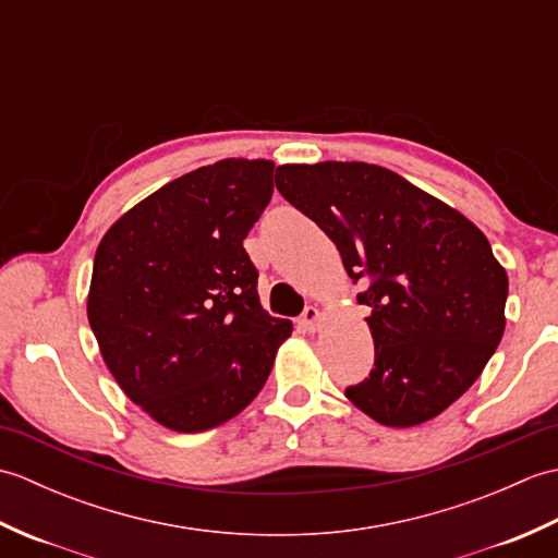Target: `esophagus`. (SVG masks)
I'll list each match as a JSON object with an SVG mask.
<instances>
[{
	"label": "esophagus",
	"mask_w": 558,
	"mask_h": 558,
	"mask_svg": "<svg viewBox=\"0 0 558 558\" xmlns=\"http://www.w3.org/2000/svg\"><path fill=\"white\" fill-rule=\"evenodd\" d=\"M318 324H322V312H318L316 306H306L302 318H300V326H302L304 330H310V333H316Z\"/></svg>",
	"instance_id": "esophagus-1"
}]
</instances>
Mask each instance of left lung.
<instances>
[{"label": "left lung", "mask_w": 558, "mask_h": 558, "mask_svg": "<svg viewBox=\"0 0 558 558\" xmlns=\"http://www.w3.org/2000/svg\"><path fill=\"white\" fill-rule=\"evenodd\" d=\"M276 186L338 246L372 314L374 369L345 390L378 424L434 420L477 381L506 328L508 276L462 213L369 162L280 165Z\"/></svg>", "instance_id": "left-lung-1"}]
</instances>
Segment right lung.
Here are the masks:
<instances>
[{
    "label": "right lung",
    "mask_w": 558,
    "mask_h": 558,
    "mask_svg": "<svg viewBox=\"0 0 558 558\" xmlns=\"http://www.w3.org/2000/svg\"><path fill=\"white\" fill-rule=\"evenodd\" d=\"M270 160L228 158L177 177L105 232L88 324L126 398L165 429L240 414L292 333L258 300L244 252L272 194Z\"/></svg>",
    "instance_id": "1"
}]
</instances>
